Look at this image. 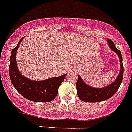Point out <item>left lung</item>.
<instances>
[{"mask_svg":"<svg viewBox=\"0 0 132 132\" xmlns=\"http://www.w3.org/2000/svg\"><path fill=\"white\" fill-rule=\"evenodd\" d=\"M108 44L112 50L116 52L119 57L121 65V70L119 75L117 76L116 81L111 84L110 85L102 88H95L90 87V86L86 85L81 77L78 76V80L76 82V88L77 90V95L79 98L82 101L91 102V103H96L103 101L107 100L111 98L114 94L117 91L121 83L122 82L123 75V66L122 56L121 52L116 47L113 42L108 39Z\"/></svg>","mask_w":132,"mask_h":132,"instance_id":"8db88e82","label":"left lung"}]
</instances>
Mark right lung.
<instances>
[{
	"mask_svg": "<svg viewBox=\"0 0 132 132\" xmlns=\"http://www.w3.org/2000/svg\"><path fill=\"white\" fill-rule=\"evenodd\" d=\"M22 38L12 50L10 57V78L13 86L23 97L34 102H50L56 98L60 85L67 74L42 81H34L27 78L19 71L16 62V52Z\"/></svg>",
	"mask_w": 132,
	"mask_h": 132,
	"instance_id": "1",
	"label": "right lung"
}]
</instances>
